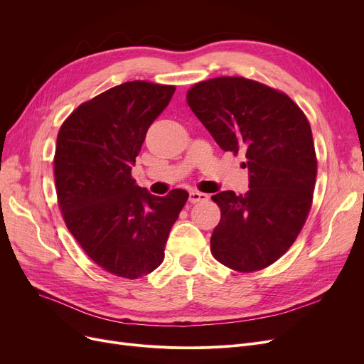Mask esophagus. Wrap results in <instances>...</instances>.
<instances>
[{"mask_svg":"<svg viewBox=\"0 0 364 364\" xmlns=\"http://www.w3.org/2000/svg\"><path fill=\"white\" fill-rule=\"evenodd\" d=\"M208 195L206 193H202V192H198V190H192V192L188 193V200L192 203H198V202H203V200H208Z\"/></svg>","mask_w":364,"mask_h":364,"instance_id":"1","label":"esophagus"}]
</instances>
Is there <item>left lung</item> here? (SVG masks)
<instances>
[{
    "label": "left lung",
    "mask_w": 364,
    "mask_h": 364,
    "mask_svg": "<svg viewBox=\"0 0 364 364\" xmlns=\"http://www.w3.org/2000/svg\"><path fill=\"white\" fill-rule=\"evenodd\" d=\"M187 103L224 151L245 153L250 176L243 196H213L221 220L211 252L232 270H261L289 250L311 208L317 161L309 119L286 94L242 76L199 82Z\"/></svg>",
    "instance_id": "8db88e82"
}]
</instances>
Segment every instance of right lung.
Wrapping results in <instances>:
<instances>
[{
	"label": "right lung",
	"instance_id": "1",
	"mask_svg": "<svg viewBox=\"0 0 364 364\" xmlns=\"http://www.w3.org/2000/svg\"><path fill=\"white\" fill-rule=\"evenodd\" d=\"M174 91L124 82L82 103L57 136L54 178L65 223L87 255L119 277L158 269L188 198L181 188L155 196L131 177L149 127Z\"/></svg>",
	"mask_w": 364,
	"mask_h": 364
}]
</instances>
